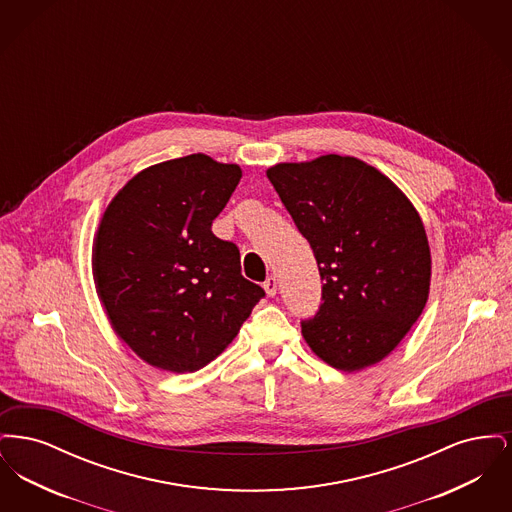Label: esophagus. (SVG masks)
<instances>
[{
    "label": "esophagus",
    "mask_w": 512,
    "mask_h": 512,
    "mask_svg": "<svg viewBox=\"0 0 512 512\" xmlns=\"http://www.w3.org/2000/svg\"><path fill=\"white\" fill-rule=\"evenodd\" d=\"M263 288H265V292H267L270 297H274L276 292H278V282H276V278H274V276H268L267 280H265V284H263Z\"/></svg>",
    "instance_id": "34e87169"
}]
</instances>
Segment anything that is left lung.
Returning <instances> with one entry per match:
<instances>
[{
  "label": "left lung",
  "instance_id": "left-lung-1",
  "mask_svg": "<svg viewBox=\"0 0 512 512\" xmlns=\"http://www.w3.org/2000/svg\"><path fill=\"white\" fill-rule=\"evenodd\" d=\"M268 180L311 244L322 280L317 315L301 320L322 361L376 365L405 338L430 290V247L413 203L355 157L280 163Z\"/></svg>",
  "mask_w": 512,
  "mask_h": 512
}]
</instances>
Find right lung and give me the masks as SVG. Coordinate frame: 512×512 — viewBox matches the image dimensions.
<instances>
[{"instance_id":"right-lung-1","label":"right lung","mask_w":512,"mask_h":512,"mask_svg":"<svg viewBox=\"0 0 512 512\" xmlns=\"http://www.w3.org/2000/svg\"><path fill=\"white\" fill-rule=\"evenodd\" d=\"M242 178L194 153L136 174L109 203L94 278L115 332L146 363L176 374L211 363L265 290L242 276L238 245L211 226Z\"/></svg>"}]
</instances>
